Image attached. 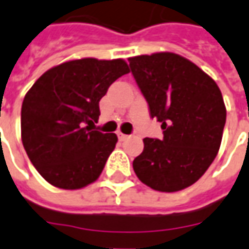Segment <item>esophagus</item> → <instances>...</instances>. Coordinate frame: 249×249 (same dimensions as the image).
Instances as JSON below:
<instances>
[{"label": "esophagus", "instance_id": "34e87169", "mask_svg": "<svg viewBox=\"0 0 249 249\" xmlns=\"http://www.w3.org/2000/svg\"><path fill=\"white\" fill-rule=\"evenodd\" d=\"M117 136H119V139H120V140H121V142H123V140H126V139H128V136H126V135H124V133H121V132H119V133H117Z\"/></svg>", "mask_w": 249, "mask_h": 249}]
</instances>
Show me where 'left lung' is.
<instances>
[{"label": "left lung", "instance_id": "8db88e82", "mask_svg": "<svg viewBox=\"0 0 249 249\" xmlns=\"http://www.w3.org/2000/svg\"><path fill=\"white\" fill-rule=\"evenodd\" d=\"M128 60L149 116L163 129L161 140H142L133 170L154 190H183L202 177L218 152L227 120L221 91L198 66L177 53Z\"/></svg>", "mask_w": 249, "mask_h": 249}]
</instances>
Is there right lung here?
Here are the masks:
<instances>
[{"mask_svg":"<svg viewBox=\"0 0 249 249\" xmlns=\"http://www.w3.org/2000/svg\"><path fill=\"white\" fill-rule=\"evenodd\" d=\"M129 72L123 59L71 60L46 71L21 107V140L39 174L59 189L75 190L98 178L116 147L114 133L93 129L100 100Z\"/></svg>","mask_w":249,"mask_h":249,"instance_id":"right-lung-1","label":"right lung"}]
</instances>
